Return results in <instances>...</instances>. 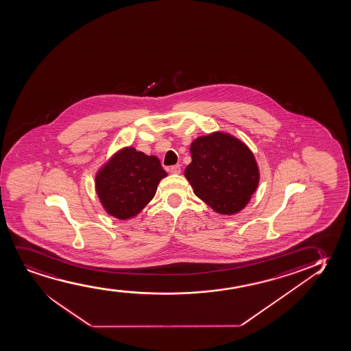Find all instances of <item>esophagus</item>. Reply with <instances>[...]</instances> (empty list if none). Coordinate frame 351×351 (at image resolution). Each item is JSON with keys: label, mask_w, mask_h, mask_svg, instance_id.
Here are the masks:
<instances>
[{"label": "esophagus", "mask_w": 351, "mask_h": 351, "mask_svg": "<svg viewBox=\"0 0 351 351\" xmlns=\"http://www.w3.org/2000/svg\"><path fill=\"white\" fill-rule=\"evenodd\" d=\"M180 165H174V166H171L169 167V172L172 174H179L180 173Z\"/></svg>", "instance_id": "34e87169"}]
</instances>
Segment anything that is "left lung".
<instances>
[{
    "label": "left lung",
    "instance_id": "1",
    "mask_svg": "<svg viewBox=\"0 0 351 351\" xmlns=\"http://www.w3.org/2000/svg\"><path fill=\"white\" fill-rule=\"evenodd\" d=\"M191 164L185 177L200 199L216 213L232 215L248 204L258 185V167L243 142L213 133L191 143Z\"/></svg>",
    "mask_w": 351,
    "mask_h": 351
}]
</instances>
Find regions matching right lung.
Listing matches in <instances>:
<instances>
[{"label": "right lung", "mask_w": 351, "mask_h": 351, "mask_svg": "<svg viewBox=\"0 0 351 351\" xmlns=\"http://www.w3.org/2000/svg\"><path fill=\"white\" fill-rule=\"evenodd\" d=\"M166 176L156 156L127 147L98 171L96 191L109 215L128 219L153 199L158 184Z\"/></svg>", "instance_id": "obj_1"}]
</instances>
